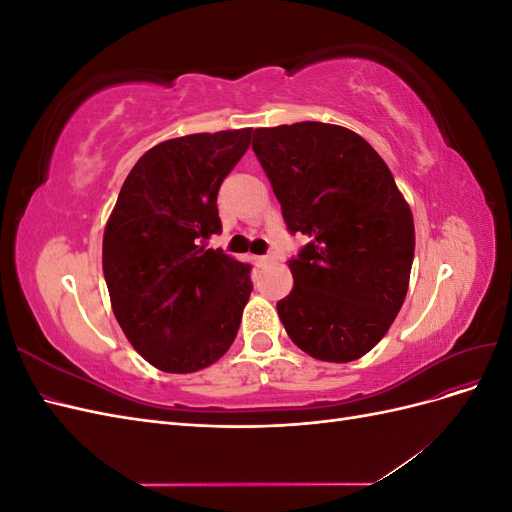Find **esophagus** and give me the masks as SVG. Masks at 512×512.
Masks as SVG:
<instances>
[{
    "instance_id": "esophagus-1",
    "label": "esophagus",
    "mask_w": 512,
    "mask_h": 512,
    "mask_svg": "<svg viewBox=\"0 0 512 512\" xmlns=\"http://www.w3.org/2000/svg\"><path fill=\"white\" fill-rule=\"evenodd\" d=\"M256 260H258V265H267V262L271 260V256H269V254H267V256H258Z\"/></svg>"
}]
</instances>
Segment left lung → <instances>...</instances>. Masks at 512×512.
<instances>
[{"instance_id": "obj_1", "label": "left lung", "mask_w": 512, "mask_h": 512, "mask_svg": "<svg viewBox=\"0 0 512 512\" xmlns=\"http://www.w3.org/2000/svg\"><path fill=\"white\" fill-rule=\"evenodd\" d=\"M252 149L280 200L294 286L277 303L288 337L318 361L361 359L404 305L414 220L389 166L365 138L333 123L258 128Z\"/></svg>"}]
</instances>
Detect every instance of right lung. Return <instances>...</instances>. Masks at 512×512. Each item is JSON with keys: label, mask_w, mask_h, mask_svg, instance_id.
Segmentation results:
<instances>
[{"label": "right lung", "mask_w": 512, "mask_h": 512, "mask_svg": "<svg viewBox=\"0 0 512 512\" xmlns=\"http://www.w3.org/2000/svg\"><path fill=\"white\" fill-rule=\"evenodd\" d=\"M252 128L188 134L151 147L121 185L102 241L119 327L168 374H192L235 342L250 271L207 241L220 235L218 192Z\"/></svg>", "instance_id": "right-lung-1"}]
</instances>
